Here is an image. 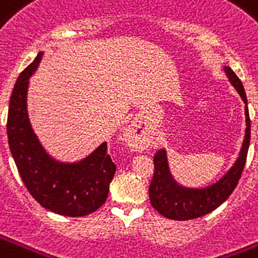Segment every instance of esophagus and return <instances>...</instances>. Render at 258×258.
<instances>
[{"mask_svg":"<svg viewBox=\"0 0 258 258\" xmlns=\"http://www.w3.org/2000/svg\"><path fill=\"white\" fill-rule=\"evenodd\" d=\"M124 138L125 141H127V143H128L131 147H135V149H145V146H146V139H145V137L138 133L137 127H134V125H131V127H128V128L125 130Z\"/></svg>","mask_w":258,"mask_h":258,"instance_id":"esophagus-1","label":"esophagus"}]
</instances>
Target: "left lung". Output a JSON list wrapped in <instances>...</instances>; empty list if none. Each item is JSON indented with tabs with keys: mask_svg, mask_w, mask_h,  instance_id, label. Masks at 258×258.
Returning a JSON list of instances; mask_svg holds the SVG:
<instances>
[{
	"mask_svg": "<svg viewBox=\"0 0 258 258\" xmlns=\"http://www.w3.org/2000/svg\"><path fill=\"white\" fill-rule=\"evenodd\" d=\"M225 73L234 88L238 90L243 103L246 104L245 105L246 131H245V139L238 160L235 161L233 168L218 182L203 189H189L180 186L173 180L172 174L169 172L168 158L165 150L157 151L153 160L154 173L149 186V196H150L151 206L165 218L174 221H188V219L207 215L219 207L225 200H227L241 178L243 166L246 164L247 150L250 143V117L247 111L246 93L243 89L242 82L237 74L227 66L225 68Z\"/></svg>",
	"mask_w": 258,
	"mask_h": 258,
	"instance_id": "obj_1",
	"label": "left lung"
}]
</instances>
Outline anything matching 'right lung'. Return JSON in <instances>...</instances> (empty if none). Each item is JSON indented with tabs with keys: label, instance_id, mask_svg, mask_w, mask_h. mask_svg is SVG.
<instances>
[{
	"label": "right lung",
	"instance_id": "right-lung-1",
	"mask_svg": "<svg viewBox=\"0 0 258 258\" xmlns=\"http://www.w3.org/2000/svg\"><path fill=\"white\" fill-rule=\"evenodd\" d=\"M39 52L16 81L8 112V142L21 180L42 207L66 216H85L101 207L108 198L116 165L107 142L77 164L51 158L37 141L27 113L28 80L42 60Z\"/></svg>",
	"mask_w": 258,
	"mask_h": 258
}]
</instances>
